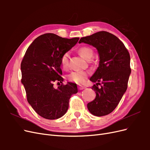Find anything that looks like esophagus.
<instances>
[{
	"mask_svg": "<svg viewBox=\"0 0 150 150\" xmlns=\"http://www.w3.org/2000/svg\"><path fill=\"white\" fill-rule=\"evenodd\" d=\"M78 88H79V89H80V90H83V89H84L85 88V87H84V86H83L79 85V86H78Z\"/></svg>",
	"mask_w": 150,
	"mask_h": 150,
	"instance_id": "34e87169",
	"label": "esophagus"
}]
</instances>
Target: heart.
<instances>
[{"instance_id":"1","label":"heart","mask_w":150,"mask_h":150,"mask_svg":"<svg viewBox=\"0 0 150 150\" xmlns=\"http://www.w3.org/2000/svg\"><path fill=\"white\" fill-rule=\"evenodd\" d=\"M78 54L81 57L84 59L89 60L93 56V50L88 46H83L80 47L78 51ZM61 64L63 69L67 70L69 67V59H68L67 53H65L61 57ZM89 75V72L86 71H73L67 76V79L71 82H74L77 84H83L86 82Z\"/></svg>"}]
</instances>
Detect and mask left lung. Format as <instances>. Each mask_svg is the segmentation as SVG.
Masks as SVG:
<instances>
[{"instance_id":"obj_1","label":"left lung","mask_w":150,"mask_h":150,"mask_svg":"<svg viewBox=\"0 0 150 150\" xmlns=\"http://www.w3.org/2000/svg\"><path fill=\"white\" fill-rule=\"evenodd\" d=\"M81 42L96 48L99 56V66L90 78L96 83L92 86L96 98L88 104V109L96 116L107 115L116 108L128 87L131 71L129 54L116 36L106 31L81 38Z\"/></svg>"}]
</instances>
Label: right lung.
I'll use <instances>...</instances> for the list:
<instances>
[{
  "instance_id": "obj_1",
  "label": "right lung",
  "mask_w": 150,
  "mask_h": 150,
  "mask_svg": "<svg viewBox=\"0 0 150 150\" xmlns=\"http://www.w3.org/2000/svg\"><path fill=\"white\" fill-rule=\"evenodd\" d=\"M79 39L44 34L30 45L22 61L21 82L27 99L34 111L45 119L56 120L64 115L72 94L78 93L77 86L74 83L61 84L55 89L53 83H62L61 57L74 47Z\"/></svg>"
}]
</instances>
